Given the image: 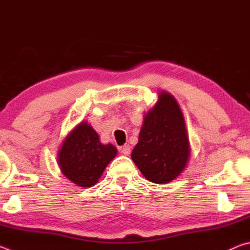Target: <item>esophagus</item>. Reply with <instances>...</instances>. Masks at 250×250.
I'll list each match as a JSON object with an SVG mask.
<instances>
[{
	"instance_id": "esophagus-1",
	"label": "esophagus",
	"mask_w": 250,
	"mask_h": 250,
	"mask_svg": "<svg viewBox=\"0 0 250 250\" xmlns=\"http://www.w3.org/2000/svg\"><path fill=\"white\" fill-rule=\"evenodd\" d=\"M131 152V147L130 146H124L121 147V153L125 154V155H129Z\"/></svg>"
}]
</instances>
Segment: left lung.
<instances>
[{
    "label": "left lung",
    "mask_w": 250,
    "mask_h": 250,
    "mask_svg": "<svg viewBox=\"0 0 250 250\" xmlns=\"http://www.w3.org/2000/svg\"><path fill=\"white\" fill-rule=\"evenodd\" d=\"M191 147L183 113L170 92H159L156 104L143 118L139 141L131 153L147 181L166 184L188 163Z\"/></svg>",
    "instance_id": "obj_1"
}]
</instances>
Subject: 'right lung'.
I'll return each mask as SVG.
<instances>
[{
	"mask_svg": "<svg viewBox=\"0 0 250 250\" xmlns=\"http://www.w3.org/2000/svg\"><path fill=\"white\" fill-rule=\"evenodd\" d=\"M117 153L115 146L103 145L98 133L89 124L83 121L67 134L57 160L67 179L80 188H91Z\"/></svg>",
	"mask_w": 250,
	"mask_h": 250,
	"instance_id": "obj_1",
	"label": "right lung"
}]
</instances>
